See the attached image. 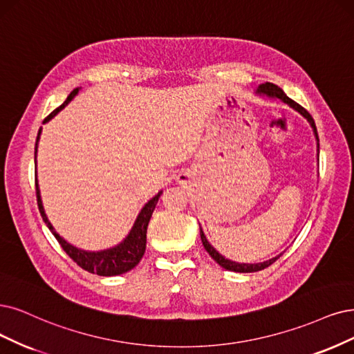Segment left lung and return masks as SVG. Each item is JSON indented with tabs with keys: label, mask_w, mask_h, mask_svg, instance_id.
Returning <instances> with one entry per match:
<instances>
[{
	"label": "left lung",
	"mask_w": 354,
	"mask_h": 354,
	"mask_svg": "<svg viewBox=\"0 0 354 354\" xmlns=\"http://www.w3.org/2000/svg\"><path fill=\"white\" fill-rule=\"evenodd\" d=\"M258 91H259V93H264V95L271 96V97H279V99H281L284 103L290 104V106L295 108L297 112L302 113V115L306 118V120L310 122V125H312V128H313V133H315V137H317V140L319 141V138H318V131H317V127H315V121H313V118L310 116V113H309L304 106H300L299 103H296V102L292 100L290 97H287V96L284 95V91H283L279 86L272 84V83H266V84H261V86H259ZM318 147H319V142H318ZM200 234H201V241H203V245H204V248H205V251H207L208 254H210V257L216 261V263H217L218 266H221V267L229 270V271H236V272H254V271H259V270H264V268L270 267L272 263H276V261L280 258V255H279V257H276V258L266 261V263H259V264H238V263H233V261L226 259L223 255H220V254L214 250V248H213L210 243H208V241L205 239L204 232H203L201 227H200Z\"/></svg>",
	"instance_id": "1"
}]
</instances>
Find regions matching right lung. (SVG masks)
<instances>
[{"instance_id": "add662e5", "label": "right lung", "mask_w": 354, "mask_h": 354, "mask_svg": "<svg viewBox=\"0 0 354 354\" xmlns=\"http://www.w3.org/2000/svg\"><path fill=\"white\" fill-rule=\"evenodd\" d=\"M78 88H74L70 96L67 97L59 108H57L54 112L49 113L45 120L44 124L48 122L49 120H52L61 109L65 108V104H68V102L77 95ZM39 136H41V129H39L37 137H36V147H35V159H36V149H37V141H39ZM36 185V198H37V207L39 212H41V216L44 218V221L46 223V226L49 227V230L54 233V236L57 238V241L59 242L62 250L67 252V255L74 261V263L82 267L83 270L93 272V274H99V276H104V277H111V276H118V274H124L129 270H133L138 263L140 259L144 255V251H146V242H147V226L150 217L154 212V207L159 201V197L162 195V191L153 197L146 205L142 207L141 213L138 214L136 223L131 229L129 234L125 238V241L122 243H120L115 248H111V250L106 251H100V252H86V251H80L74 248L73 245H70L68 242H65L59 234L54 230L52 225L49 223V220L44 212V205H42V200H41V194H39V188H37V180L35 182Z\"/></svg>"}]
</instances>
